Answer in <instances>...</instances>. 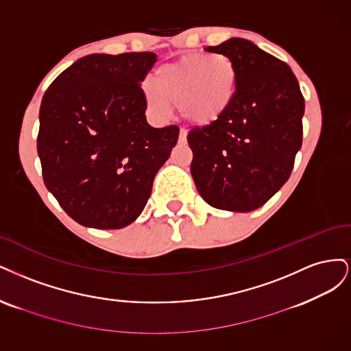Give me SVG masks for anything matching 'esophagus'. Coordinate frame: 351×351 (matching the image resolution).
Returning a JSON list of instances; mask_svg holds the SVG:
<instances>
[{
  "label": "esophagus",
  "instance_id": "esophagus-1",
  "mask_svg": "<svg viewBox=\"0 0 351 351\" xmlns=\"http://www.w3.org/2000/svg\"><path fill=\"white\" fill-rule=\"evenodd\" d=\"M179 143H182V144L186 143V130H184V128H180V131H179Z\"/></svg>",
  "mask_w": 351,
  "mask_h": 351
}]
</instances>
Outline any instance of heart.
<instances>
[{"label":"heart","mask_w":351,"mask_h":351,"mask_svg":"<svg viewBox=\"0 0 351 351\" xmlns=\"http://www.w3.org/2000/svg\"><path fill=\"white\" fill-rule=\"evenodd\" d=\"M237 71L221 53H192L160 66L156 84L147 82L143 92L147 105L157 117L171 115L172 104L194 125H208L221 117L236 95Z\"/></svg>","instance_id":"b5f03b06"}]
</instances>
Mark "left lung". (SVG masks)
I'll list each match as a JSON object with an SVG mask.
<instances>
[{"label": "left lung", "mask_w": 351, "mask_h": 351, "mask_svg": "<svg viewBox=\"0 0 351 351\" xmlns=\"http://www.w3.org/2000/svg\"><path fill=\"white\" fill-rule=\"evenodd\" d=\"M206 51L232 60L237 87L221 117L189 131L191 175L211 207L247 213L290 178L302 147L304 99L290 66L250 40L232 38Z\"/></svg>", "instance_id": "1"}]
</instances>
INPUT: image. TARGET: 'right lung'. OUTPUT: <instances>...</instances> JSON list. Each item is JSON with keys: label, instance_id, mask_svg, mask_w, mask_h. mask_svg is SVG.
Listing matches in <instances>:
<instances>
[{"label": "right lung", "instance_id": "obj_1", "mask_svg": "<svg viewBox=\"0 0 351 351\" xmlns=\"http://www.w3.org/2000/svg\"><path fill=\"white\" fill-rule=\"evenodd\" d=\"M156 60L153 52L87 55L43 95L38 134L43 182L86 228L121 229L137 219L178 143L176 125L153 128L145 119L140 83Z\"/></svg>", "mask_w": 351, "mask_h": 351}]
</instances>
